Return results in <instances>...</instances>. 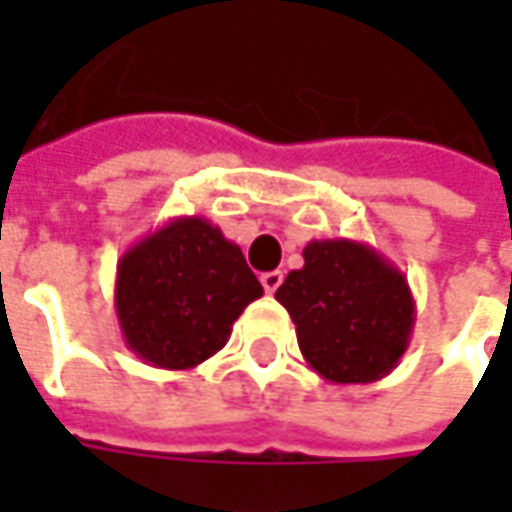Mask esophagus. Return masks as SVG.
<instances>
[{
	"instance_id": "1",
	"label": "esophagus",
	"mask_w": 512,
	"mask_h": 512,
	"mask_svg": "<svg viewBox=\"0 0 512 512\" xmlns=\"http://www.w3.org/2000/svg\"><path fill=\"white\" fill-rule=\"evenodd\" d=\"M282 270H270V273H262V287H265L267 293H276L279 285H282Z\"/></svg>"
}]
</instances>
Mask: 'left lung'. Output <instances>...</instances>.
<instances>
[{
	"mask_svg": "<svg viewBox=\"0 0 512 512\" xmlns=\"http://www.w3.org/2000/svg\"><path fill=\"white\" fill-rule=\"evenodd\" d=\"M290 270L285 305L305 362L333 384H370L399 367L416 325V302L399 267L353 239L307 242Z\"/></svg>",
	"mask_w": 512,
	"mask_h": 512,
	"instance_id": "left-lung-1",
	"label": "left lung"
}]
</instances>
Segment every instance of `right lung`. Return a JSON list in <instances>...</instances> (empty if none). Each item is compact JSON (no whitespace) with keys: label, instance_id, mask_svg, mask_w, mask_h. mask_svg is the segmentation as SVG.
Segmentation results:
<instances>
[{"label":"right lung","instance_id":"1","mask_svg":"<svg viewBox=\"0 0 512 512\" xmlns=\"http://www.w3.org/2000/svg\"><path fill=\"white\" fill-rule=\"evenodd\" d=\"M262 293L242 247L202 216H176L122 253L113 305L142 362L190 370L225 347L233 322Z\"/></svg>","mask_w":512,"mask_h":512}]
</instances>
